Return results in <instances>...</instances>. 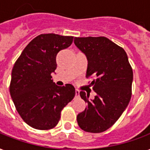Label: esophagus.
I'll return each instance as SVG.
<instances>
[{
	"mask_svg": "<svg viewBox=\"0 0 150 150\" xmlns=\"http://www.w3.org/2000/svg\"><path fill=\"white\" fill-rule=\"evenodd\" d=\"M79 91L75 90V96H79Z\"/></svg>",
	"mask_w": 150,
	"mask_h": 150,
	"instance_id": "1",
	"label": "esophagus"
}]
</instances>
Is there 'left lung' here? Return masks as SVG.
<instances>
[{
  "label": "left lung",
  "instance_id": "1",
  "mask_svg": "<svg viewBox=\"0 0 150 150\" xmlns=\"http://www.w3.org/2000/svg\"><path fill=\"white\" fill-rule=\"evenodd\" d=\"M74 43L86 55V77L95 78L91 85L97 94L90 100V94L80 91L87 105L77 122L84 131L101 133L111 127L128 106L133 70L125 50L106 37H75Z\"/></svg>",
  "mask_w": 150,
  "mask_h": 150
}]
</instances>
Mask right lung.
I'll use <instances>...</instances> for the list:
<instances>
[{
	"mask_svg": "<svg viewBox=\"0 0 150 150\" xmlns=\"http://www.w3.org/2000/svg\"><path fill=\"white\" fill-rule=\"evenodd\" d=\"M73 36L40 34L25 47L14 64L10 95L20 116L36 129L54 128L62 110L74 98L71 84L58 86L52 79L56 55L72 44Z\"/></svg>",
	"mask_w": 150,
	"mask_h": 150,
	"instance_id": "1",
	"label": "right lung"
}]
</instances>
